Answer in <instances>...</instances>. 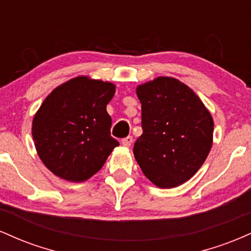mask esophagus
I'll return each instance as SVG.
<instances>
[{
  "instance_id": "esophagus-1",
  "label": "esophagus",
  "mask_w": 251,
  "mask_h": 251,
  "mask_svg": "<svg viewBox=\"0 0 251 251\" xmlns=\"http://www.w3.org/2000/svg\"><path fill=\"white\" fill-rule=\"evenodd\" d=\"M132 142H133V138H132V135H128V137L124 138V139L122 140V144L125 146V148H129Z\"/></svg>"
}]
</instances>
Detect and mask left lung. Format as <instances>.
Instances as JSON below:
<instances>
[{
  "mask_svg": "<svg viewBox=\"0 0 251 251\" xmlns=\"http://www.w3.org/2000/svg\"><path fill=\"white\" fill-rule=\"evenodd\" d=\"M143 134L133 153L143 174L158 188L185 183L205 162L214 120L197 94L175 77L158 76L137 87Z\"/></svg>",
  "mask_w": 251,
  "mask_h": 251,
  "instance_id": "1",
  "label": "left lung"
}]
</instances>
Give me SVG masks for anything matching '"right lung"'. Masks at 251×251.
Wrapping results in <instances>:
<instances>
[{
  "mask_svg": "<svg viewBox=\"0 0 251 251\" xmlns=\"http://www.w3.org/2000/svg\"><path fill=\"white\" fill-rule=\"evenodd\" d=\"M116 93L112 82L76 76L56 87L33 119L31 134L40 159L57 177L87 180L113 149L106 106Z\"/></svg>",
  "mask_w": 251,
  "mask_h": 251,
  "instance_id": "add662e5",
  "label": "right lung"
}]
</instances>
